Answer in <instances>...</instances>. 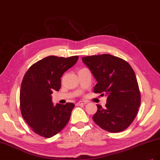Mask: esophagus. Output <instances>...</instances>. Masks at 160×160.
Wrapping results in <instances>:
<instances>
[{"instance_id": "obj_1", "label": "esophagus", "mask_w": 160, "mask_h": 160, "mask_svg": "<svg viewBox=\"0 0 160 160\" xmlns=\"http://www.w3.org/2000/svg\"><path fill=\"white\" fill-rule=\"evenodd\" d=\"M87 102L86 101H78V102L77 103V105H85L86 104Z\"/></svg>"}]
</instances>
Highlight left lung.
Masks as SVG:
<instances>
[{
  "mask_svg": "<svg viewBox=\"0 0 160 160\" xmlns=\"http://www.w3.org/2000/svg\"><path fill=\"white\" fill-rule=\"evenodd\" d=\"M98 81L94 93L105 94L107 103L97 105L95 123L111 133L122 132L132 124L141 103L139 86L132 67L121 58L103 54L82 58Z\"/></svg>",
  "mask_w": 160,
  "mask_h": 160,
  "instance_id": "1",
  "label": "left lung"
}]
</instances>
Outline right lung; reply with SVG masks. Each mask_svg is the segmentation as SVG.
<instances>
[{"mask_svg": "<svg viewBox=\"0 0 160 160\" xmlns=\"http://www.w3.org/2000/svg\"><path fill=\"white\" fill-rule=\"evenodd\" d=\"M78 59V56L47 57L33 64L23 77L20 92L21 114L34 132L41 136H54L69 122L75 105H54L51 94L59 91L62 75Z\"/></svg>", "mask_w": 160, "mask_h": 160, "instance_id": "1", "label": "right lung"}]
</instances>
